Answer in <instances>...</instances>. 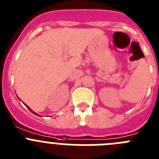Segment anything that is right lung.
<instances>
[{
    "label": "right lung",
    "instance_id": "right-lung-1",
    "mask_svg": "<svg viewBox=\"0 0 159 159\" xmlns=\"http://www.w3.org/2000/svg\"><path fill=\"white\" fill-rule=\"evenodd\" d=\"M25 106H26V105H25ZM27 108H29V110H30V111H31V112H32V113H34V114H35V113H34V111H33V110H31V109H30V107H29V106H27Z\"/></svg>",
    "mask_w": 159,
    "mask_h": 159
}]
</instances>
